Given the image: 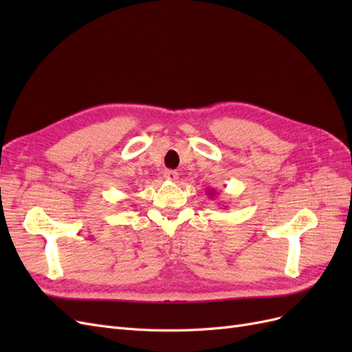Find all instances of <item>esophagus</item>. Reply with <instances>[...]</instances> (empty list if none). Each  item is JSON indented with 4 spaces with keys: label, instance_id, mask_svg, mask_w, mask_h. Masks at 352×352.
Instances as JSON below:
<instances>
[{
    "label": "esophagus",
    "instance_id": "34e87169",
    "mask_svg": "<svg viewBox=\"0 0 352 352\" xmlns=\"http://www.w3.org/2000/svg\"><path fill=\"white\" fill-rule=\"evenodd\" d=\"M164 179L170 180V182H177L179 173L175 172V170H166V172H164Z\"/></svg>",
    "mask_w": 352,
    "mask_h": 352
}]
</instances>
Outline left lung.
Wrapping results in <instances>:
<instances>
[{"instance_id": "obj_1", "label": "left lung", "mask_w": 352, "mask_h": 352, "mask_svg": "<svg viewBox=\"0 0 352 352\" xmlns=\"http://www.w3.org/2000/svg\"><path fill=\"white\" fill-rule=\"evenodd\" d=\"M207 194H208L210 198H211V197H216V190H214V189H210V190H207Z\"/></svg>"}]
</instances>
